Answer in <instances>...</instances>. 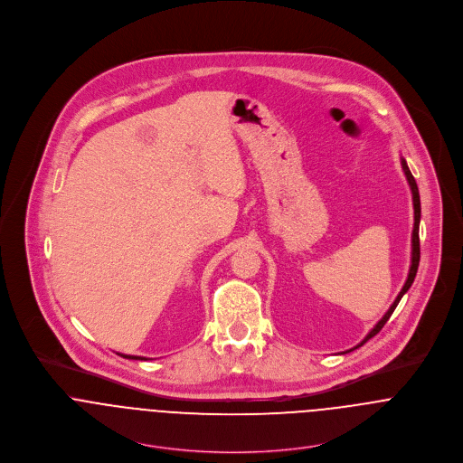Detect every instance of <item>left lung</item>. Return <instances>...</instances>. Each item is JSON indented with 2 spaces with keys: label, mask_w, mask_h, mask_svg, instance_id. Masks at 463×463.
I'll use <instances>...</instances> for the list:
<instances>
[{
  "label": "left lung",
  "mask_w": 463,
  "mask_h": 463,
  "mask_svg": "<svg viewBox=\"0 0 463 463\" xmlns=\"http://www.w3.org/2000/svg\"><path fill=\"white\" fill-rule=\"evenodd\" d=\"M401 165H402V171H404V176H406V180H408V185H410V191H411V199H413V232H411V264H410V270H408V278H406V281H404V285H402V288H401V292L397 294L396 301L391 305V308L387 310V314L378 321V325L373 328V330L367 333V336L358 344V345H354L353 349H356V347H360V345H364L369 338H373L376 333H380V330L385 326V323L391 319V316L394 314V310H396L397 303L401 301V298L406 294V290L411 287V283H413V279H415V274H417V269H419V260H420V246H419V222H420V198H419V189H417V184H415V178L411 176V173H410V169H408V165H406V160L404 158H401ZM353 349H349V351H353ZM349 351H345V353H349Z\"/></svg>",
  "instance_id": "left-lung-1"
}]
</instances>
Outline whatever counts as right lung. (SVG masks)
<instances>
[{
    "instance_id": "obj_1",
    "label": "right lung",
    "mask_w": 463,
    "mask_h": 463,
    "mask_svg": "<svg viewBox=\"0 0 463 463\" xmlns=\"http://www.w3.org/2000/svg\"><path fill=\"white\" fill-rule=\"evenodd\" d=\"M118 354H121V353H118ZM123 358H130V360H146L144 356H132V354H121Z\"/></svg>"
}]
</instances>
